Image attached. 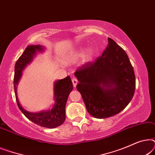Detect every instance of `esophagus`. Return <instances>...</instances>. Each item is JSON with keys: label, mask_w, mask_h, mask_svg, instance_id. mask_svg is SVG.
<instances>
[{"label": "esophagus", "mask_w": 155, "mask_h": 155, "mask_svg": "<svg viewBox=\"0 0 155 155\" xmlns=\"http://www.w3.org/2000/svg\"><path fill=\"white\" fill-rule=\"evenodd\" d=\"M72 82H73V84L74 87H75L76 85H77L78 82V80L76 79V78H73V79H72Z\"/></svg>", "instance_id": "obj_1"}]
</instances>
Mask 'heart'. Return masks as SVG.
<instances>
[{
	"label": "heart",
	"mask_w": 155,
	"mask_h": 155,
	"mask_svg": "<svg viewBox=\"0 0 155 155\" xmlns=\"http://www.w3.org/2000/svg\"><path fill=\"white\" fill-rule=\"evenodd\" d=\"M82 56V50L77 51L74 52V54H73V59H74V60H77V59L80 58ZM91 56H92V53H91V51H87L86 53V54L84 55V59H85L86 61L90 60L91 58Z\"/></svg>",
	"instance_id": "obj_1"
}]
</instances>
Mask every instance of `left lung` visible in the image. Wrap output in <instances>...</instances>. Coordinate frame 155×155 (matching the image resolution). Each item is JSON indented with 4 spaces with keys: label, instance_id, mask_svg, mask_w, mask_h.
<instances>
[{
    "label": "left lung",
    "instance_id": "left-lung-1",
    "mask_svg": "<svg viewBox=\"0 0 155 155\" xmlns=\"http://www.w3.org/2000/svg\"><path fill=\"white\" fill-rule=\"evenodd\" d=\"M101 56L75 72L87 111L93 117L106 118L120 113L134 95L135 76L128 55L113 39Z\"/></svg>",
    "mask_w": 155,
    "mask_h": 155
}]
</instances>
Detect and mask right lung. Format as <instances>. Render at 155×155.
<instances>
[{"label": "right lung", "instance_id": "1", "mask_svg": "<svg viewBox=\"0 0 155 155\" xmlns=\"http://www.w3.org/2000/svg\"><path fill=\"white\" fill-rule=\"evenodd\" d=\"M44 47L40 45H29L25 48L15 65L14 89L17 104L19 109L26 117L35 124L48 128H56L64 123L65 120V104L68 95L73 89V82L70 76L54 82V99L55 104L51 109L38 113H31L26 111L20 105L18 97V82L22 77V72L29 63L31 62L37 52L43 51Z\"/></svg>", "mask_w": 155, "mask_h": 155}]
</instances>
